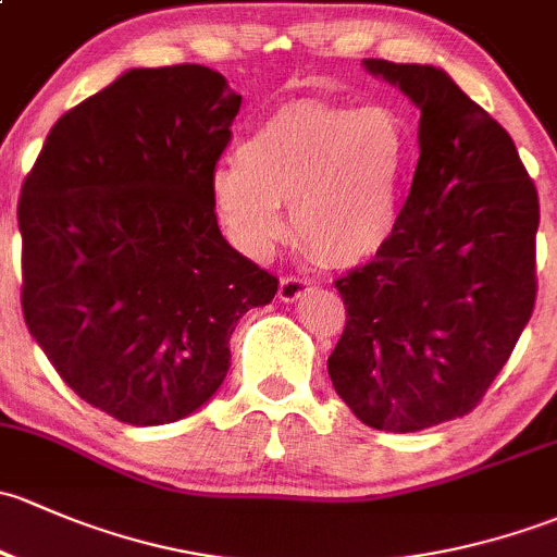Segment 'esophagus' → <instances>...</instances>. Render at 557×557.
I'll use <instances>...</instances> for the list:
<instances>
[{
  "instance_id": "34e87169",
  "label": "esophagus",
  "mask_w": 557,
  "mask_h": 557,
  "mask_svg": "<svg viewBox=\"0 0 557 557\" xmlns=\"http://www.w3.org/2000/svg\"><path fill=\"white\" fill-rule=\"evenodd\" d=\"M311 289H313L311 278L284 276V278H281V284H278V297L284 302H295V300H300V297H306Z\"/></svg>"
}]
</instances>
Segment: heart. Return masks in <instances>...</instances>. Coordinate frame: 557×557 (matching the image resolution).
<instances>
[{"mask_svg": "<svg viewBox=\"0 0 557 557\" xmlns=\"http://www.w3.org/2000/svg\"><path fill=\"white\" fill-rule=\"evenodd\" d=\"M412 128L392 107L302 99L273 109L211 176L220 222L244 251L262 257L286 231L281 206L308 255L326 265L375 257L397 231L412 163Z\"/></svg>", "mask_w": 557, "mask_h": 557, "instance_id": "obj_1", "label": "heart"}]
</instances>
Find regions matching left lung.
<instances>
[{
  "label": "left lung",
  "instance_id": "obj_1",
  "mask_svg": "<svg viewBox=\"0 0 557 557\" xmlns=\"http://www.w3.org/2000/svg\"><path fill=\"white\" fill-rule=\"evenodd\" d=\"M364 66L421 109V154L392 240L335 281L346 326L326 370L367 426L421 432L480 405L534 313L539 195L443 69Z\"/></svg>",
  "mask_w": 557,
  "mask_h": 557
}]
</instances>
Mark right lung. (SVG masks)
Masks as SVG:
<instances>
[{
	"instance_id": "obj_1",
	"label": "right lung",
	"mask_w": 557,
	"mask_h": 557,
	"mask_svg": "<svg viewBox=\"0 0 557 557\" xmlns=\"http://www.w3.org/2000/svg\"><path fill=\"white\" fill-rule=\"evenodd\" d=\"M240 96L200 64L131 69L50 128L21 187V308L64 383L131 426L198 410L278 278L216 225Z\"/></svg>"
}]
</instances>
